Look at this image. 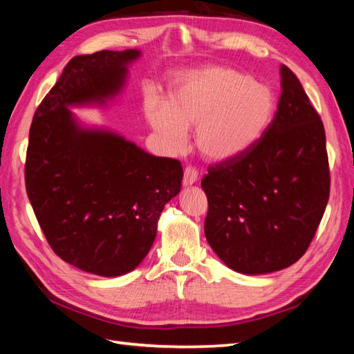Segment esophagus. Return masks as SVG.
<instances>
[{
    "mask_svg": "<svg viewBox=\"0 0 354 354\" xmlns=\"http://www.w3.org/2000/svg\"><path fill=\"white\" fill-rule=\"evenodd\" d=\"M198 181V170L189 165V167H185L184 170V179H183V184L187 185H192Z\"/></svg>",
    "mask_w": 354,
    "mask_h": 354,
    "instance_id": "34e87169",
    "label": "esophagus"
}]
</instances>
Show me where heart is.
I'll list each match as a JSON object with an SVG mask.
<instances>
[{"label":"heart","mask_w":354,"mask_h":354,"mask_svg":"<svg viewBox=\"0 0 354 354\" xmlns=\"http://www.w3.org/2000/svg\"><path fill=\"white\" fill-rule=\"evenodd\" d=\"M150 126L170 152L189 141L187 126H196L194 142L208 161L242 156L261 140L272 122L270 88L230 66L209 65L179 77L170 102L149 94L145 104Z\"/></svg>","instance_id":"heart-1"}]
</instances>
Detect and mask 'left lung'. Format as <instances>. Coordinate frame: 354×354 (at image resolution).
Masks as SVG:
<instances>
[{
    "label": "left lung",
    "mask_w": 354,
    "mask_h": 354,
    "mask_svg": "<svg viewBox=\"0 0 354 354\" xmlns=\"http://www.w3.org/2000/svg\"><path fill=\"white\" fill-rule=\"evenodd\" d=\"M281 95L252 149L208 169L205 237L240 274L275 272L309 248L326 212L330 170L326 131L303 85L281 65Z\"/></svg>",
    "instance_id": "8db88e82"
}]
</instances>
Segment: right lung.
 Listing matches in <instances>:
<instances>
[{
	"label": "right lung",
	"instance_id": "obj_1",
	"mask_svg": "<svg viewBox=\"0 0 354 354\" xmlns=\"http://www.w3.org/2000/svg\"><path fill=\"white\" fill-rule=\"evenodd\" d=\"M138 50L76 56L37 106L28 133L26 190L51 250L85 272L118 277L146 257L183 165L120 135L84 129L68 106L103 104L124 85Z\"/></svg>",
	"mask_w": 354,
	"mask_h": 354
}]
</instances>
